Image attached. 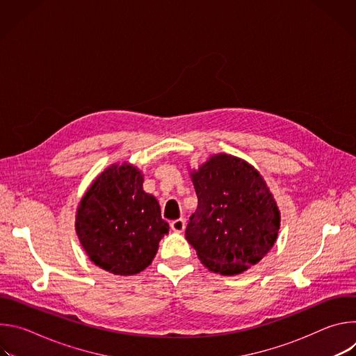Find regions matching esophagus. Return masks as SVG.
<instances>
[{
    "label": "esophagus",
    "instance_id": "1",
    "mask_svg": "<svg viewBox=\"0 0 356 356\" xmlns=\"http://www.w3.org/2000/svg\"><path fill=\"white\" fill-rule=\"evenodd\" d=\"M170 227L175 232H183L184 231V220H175L170 222Z\"/></svg>",
    "mask_w": 356,
    "mask_h": 356
}]
</instances>
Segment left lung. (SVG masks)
<instances>
[{"instance_id": "8db88e82", "label": "left lung", "mask_w": 356, "mask_h": 356, "mask_svg": "<svg viewBox=\"0 0 356 356\" xmlns=\"http://www.w3.org/2000/svg\"><path fill=\"white\" fill-rule=\"evenodd\" d=\"M198 206L186 238L211 272L238 275L272 249L280 214L262 176L231 155H216L191 173Z\"/></svg>"}]
</instances>
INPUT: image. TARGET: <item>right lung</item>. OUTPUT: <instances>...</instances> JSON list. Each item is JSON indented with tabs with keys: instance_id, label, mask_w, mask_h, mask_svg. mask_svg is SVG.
<instances>
[{
	"instance_id": "right-lung-1",
	"label": "right lung",
	"mask_w": 356,
	"mask_h": 356,
	"mask_svg": "<svg viewBox=\"0 0 356 356\" xmlns=\"http://www.w3.org/2000/svg\"><path fill=\"white\" fill-rule=\"evenodd\" d=\"M143 176L129 165H114L101 173L83 197L76 232L101 269L136 275L154 261L159 241L169 231L158 200L143 191Z\"/></svg>"
}]
</instances>
